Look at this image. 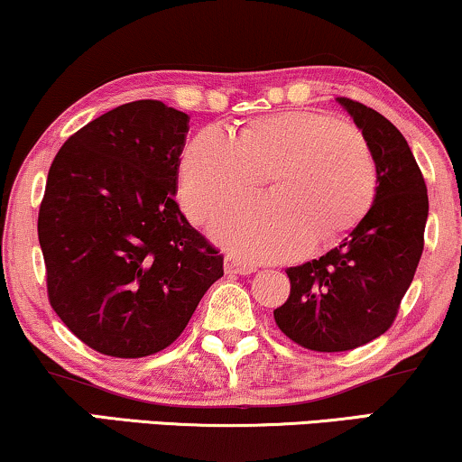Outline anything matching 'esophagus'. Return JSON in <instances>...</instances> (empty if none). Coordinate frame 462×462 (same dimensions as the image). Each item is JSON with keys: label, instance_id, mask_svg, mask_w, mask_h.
<instances>
[{"label": "esophagus", "instance_id": "esophagus-1", "mask_svg": "<svg viewBox=\"0 0 462 462\" xmlns=\"http://www.w3.org/2000/svg\"><path fill=\"white\" fill-rule=\"evenodd\" d=\"M256 267L254 264L245 263V261H237V258L226 256L225 258V273L226 275H250L254 273Z\"/></svg>", "mask_w": 462, "mask_h": 462}]
</instances>
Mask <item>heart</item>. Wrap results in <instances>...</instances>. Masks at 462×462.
Returning <instances> with one entry per match:
<instances>
[{
	"mask_svg": "<svg viewBox=\"0 0 462 462\" xmlns=\"http://www.w3.org/2000/svg\"><path fill=\"white\" fill-rule=\"evenodd\" d=\"M271 174L275 195L242 201L212 220L214 242L252 261L294 258L337 242L365 218L378 193V163L362 132L318 111L250 119L237 138L208 125L182 151L179 201L189 220L254 193Z\"/></svg>",
	"mask_w": 462,
	"mask_h": 462,
	"instance_id": "1",
	"label": "heart"
}]
</instances>
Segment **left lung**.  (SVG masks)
<instances>
[{"label":"left lung","mask_w":462,"mask_h":462,"mask_svg":"<svg viewBox=\"0 0 462 462\" xmlns=\"http://www.w3.org/2000/svg\"><path fill=\"white\" fill-rule=\"evenodd\" d=\"M337 103L376 157V199L340 245L286 271L292 288L273 311L288 338L324 353L356 349L389 330L419 267L429 217L425 179L402 132L370 106Z\"/></svg>","instance_id":"8db88e82"}]
</instances>
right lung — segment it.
<instances>
[{
	"mask_svg": "<svg viewBox=\"0 0 462 462\" xmlns=\"http://www.w3.org/2000/svg\"><path fill=\"white\" fill-rule=\"evenodd\" d=\"M187 113L160 100L116 106L56 153L37 218L50 305L111 357L172 345L223 256L174 201Z\"/></svg>",
	"mask_w": 462,
	"mask_h": 462,
	"instance_id": "add662e5",
	"label": "right lung"
}]
</instances>
